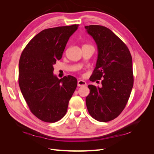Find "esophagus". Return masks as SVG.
<instances>
[{
  "mask_svg": "<svg viewBox=\"0 0 154 154\" xmlns=\"http://www.w3.org/2000/svg\"><path fill=\"white\" fill-rule=\"evenodd\" d=\"M87 83L85 81L83 80H78V87H82V86H85Z\"/></svg>",
  "mask_w": 154,
  "mask_h": 154,
  "instance_id": "esophagus-1",
  "label": "esophagus"
}]
</instances>
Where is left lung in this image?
I'll use <instances>...</instances> for the list:
<instances>
[{
  "instance_id": "8db88e82",
  "label": "left lung",
  "mask_w": 154,
  "mask_h": 154,
  "mask_svg": "<svg viewBox=\"0 0 154 154\" xmlns=\"http://www.w3.org/2000/svg\"><path fill=\"white\" fill-rule=\"evenodd\" d=\"M85 28L98 53L90 80L102 79L101 87L88 85L87 108L93 118L107 122L122 113L129 99L134 84L132 56L123 42L107 27L90 25Z\"/></svg>"
}]
</instances>
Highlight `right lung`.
I'll use <instances>...</instances> for the list:
<instances>
[{"label":"right lung","mask_w":154,"mask_h":154,"mask_svg":"<svg viewBox=\"0 0 154 154\" xmlns=\"http://www.w3.org/2000/svg\"><path fill=\"white\" fill-rule=\"evenodd\" d=\"M78 27L74 24L46 29L32 38L21 54L18 83L31 112L45 122L54 123L66 115L77 87L72 76L59 79L53 65L62 57L67 42Z\"/></svg>","instance_id":"obj_1"}]
</instances>
